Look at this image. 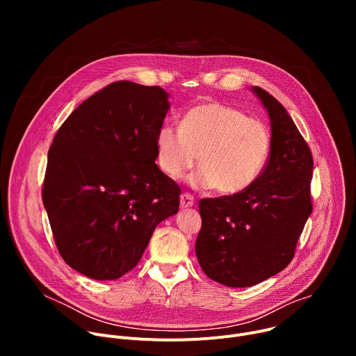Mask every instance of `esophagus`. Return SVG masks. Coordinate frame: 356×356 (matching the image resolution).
<instances>
[{"label": "esophagus", "mask_w": 356, "mask_h": 356, "mask_svg": "<svg viewBox=\"0 0 356 356\" xmlns=\"http://www.w3.org/2000/svg\"><path fill=\"white\" fill-rule=\"evenodd\" d=\"M194 206V197L190 193H183L180 195V207L181 209H190Z\"/></svg>", "instance_id": "1"}]
</instances>
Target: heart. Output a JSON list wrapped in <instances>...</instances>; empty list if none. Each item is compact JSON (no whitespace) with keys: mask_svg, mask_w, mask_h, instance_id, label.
<instances>
[{"mask_svg":"<svg viewBox=\"0 0 356 356\" xmlns=\"http://www.w3.org/2000/svg\"><path fill=\"white\" fill-rule=\"evenodd\" d=\"M156 159L162 172L179 179L198 161L190 183L231 195L246 190L262 173L272 146L268 125L236 107L202 103L190 108L180 128L162 125L156 132Z\"/></svg>","mask_w":356,"mask_h":356,"instance_id":"obj_1","label":"heart"}]
</instances>
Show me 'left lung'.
<instances>
[{"label": "left lung", "instance_id": "8db88e82", "mask_svg": "<svg viewBox=\"0 0 356 356\" xmlns=\"http://www.w3.org/2000/svg\"><path fill=\"white\" fill-rule=\"evenodd\" d=\"M269 114V159L246 190L198 202V264L210 279L228 287H249L282 272L313 211V155L279 101L253 86Z\"/></svg>", "mask_w": 356, "mask_h": 356}]
</instances>
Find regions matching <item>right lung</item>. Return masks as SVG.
I'll use <instances>...</instances> for the list:
<instances>
[{
    "label": "right lung",
    "instance_id": "add662e5",
    "mask_svg": "<svg viewBox=\"0 0 356 356\" xmlns=\"http://www.w3.org/2000/svg\"><path fill=\"white\" fill-rule=\"evenodd\" d=\"M170 108L158 86L115 81L81 103L47 154L42 200L65 262L95 280L132 270L180 187L155 163Z\"/></svg>",
    "mask_w": 356,
    "mask_h": 356
}]
</instances>
